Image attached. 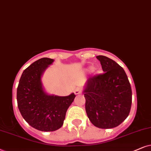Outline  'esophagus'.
I'll return each instance as SVG.
<instances>
[{"mask_svg": "<svg viewBox=\"0 0 151 151\" xmlns=\"http://www.w3.org/2000/svg\"><path fill=\"white\" fill-rule=\"evenodd\" d=\"M81 90L80 88H76L75 90H74V94H81Z\"/></svg>", "mask_w": 151, "mask_h": 151, "instance_id": "34e87169", "label": "esophagus"}]
</instances>
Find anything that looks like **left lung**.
<instances>
[{"label": "left lung", "mask_w": 151, "mask_h": 151, "mask_svg": "<svg viewBox=\"0 0 151 151\" xmlns=\"http://www.w3.org/2000/svg\"><path fill=\"white\" fill-rule=\"evenodd\" d=\"M104 74L90 77L83 91L86 111L99 128H115L125 120L132 104V90L123 68L105 56L96 57Z\"/></svg>", "instance_id": "obj_1"}]
</instances>
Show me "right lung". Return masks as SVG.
Returning <instances> with one entry per match:
<instances>
[{
	"label": "right lung",
	"instance_id": "obj_1",
	"mask_svg": "<svg viewBox=\"0 0 151 151\" xmlns=\"http://www.w3.org/2000/svg\"><path fill=\"white\" fill-rule=\"evenodd\" d=\"M53 59L42 58L24 70L17 88V104L23 119L32 127L45 132L61 127L68 108L76 95H48L42 88L41 77Z\"/></svg>",
	"mask_w": 151,
	"mask_h": 151
}]
</instances>
